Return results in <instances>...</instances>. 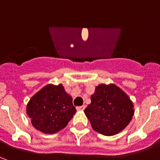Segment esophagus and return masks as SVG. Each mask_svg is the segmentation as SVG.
Returning a JSON list of instances; mask_svg holds the SVG:
<instances>
[{
  "mask_svg": "<svg viewBox=\"0 0 160 160\" xmlns=\"http://www.w3.org/2000/svg\"><path fill=\"white\" fill-rule=\"evenodd\" d=\"M85 107H86L85 105H82V106H78V107H77V110H83L85 109Z\"/></svg>",
  "mask_w": 160,
  "mask_h": 160,
  "instance_id": "esophagus-1",
  "label": "esophagus"
}]
</instances>
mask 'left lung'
<instances>
[{
	"label": "left lung",
	"instance_id": "1",
	"mask_svg": "<svg viewBox=\"0 0 160 160\" xmlns=\"http://www.w3.org/2000/svg\"><path fill=\"white\" fill-rule=\"evenodd\" d=\"M93 129L104 136H114L128 126L134 115L129 96L118 86L98 84L84 110Z\"/></svg>",
	"mask_w": 160,
	"mask_h": 160
}]
</instances>
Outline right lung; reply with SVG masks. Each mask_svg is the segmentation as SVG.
I'll use <instances>...</instances> for the list:
<instances>
[{"label": "right lung", "instance_id": "add662e5", "mask_svg": "<svg viewBox=\"0 0 160 160\" xmlns=\"http://www.w3.org/2000/svg\"><path fill=\"white\" fill-rule=\"evenodd\" d=\"M26 113L35 129L54 134L67 127L75 115L76 108L63 85L47 84L30 98Z\"/></svg>", "mask_w": 160, "mask_h": 160}]
</instances>
